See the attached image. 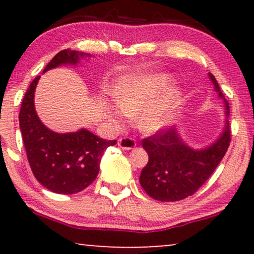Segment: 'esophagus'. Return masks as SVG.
<instances>
[{
	"label": "esophagus",
	"instance_id": "obj_1",
	"mask_svg": "<svg viewBox=\"0 0 254 254\" xmlns=\"http://www.w3.org/2000/svg\"><path fill=\"white\" fill-rule=\"evenodd\" d=\"M118 145H119L121 149H124V150H130V149L135 148L136 143H135L134 138L126 136V137L119 138V141H118Z\"/></svg>",
	"mask_w": 254,
	"mask_h": 254
}]
</instances>
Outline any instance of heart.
<instances>
[{
    "mask_svg": "<svg viewBox=\"0 0 254 254\" xmlns=\"http://www.w3.org/2000/svg\"><path fill=\"white\" fill-rule=\"evenodd\" d=\"M165 84L164 76H143L129 79L114 92V100L125 116L135 118L142 112L138 119L141 129L145 133H157L169 126L178 106L176 91L166 92L154 100ZM109 114L114 124H124L121 113L117 110L111 109Z\"/></svg>",
    "mask_w": 254,
    "mask_h": 254,
    "instance_id": "b5f03b06",
    "label": "heart"
}]
</instances>
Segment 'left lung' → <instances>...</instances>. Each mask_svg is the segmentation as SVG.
Listing matches in <instances>:
<instances>
[{
	"instance_id": "left-lung-1",
	"label": "left lung",
	"mask_w": 254,
	"mask_h": 254,
	"mask_svg": "<svg viewBox=\"0 0 254 254\" xmlns=\"http://www.w3.org/2000/svg\"><path fill=\"white\" fill-rule=\"evenodd\" d=\"M214 90L223 99L224 127L220 136L207 147L196 149L183 140L178 126L159 130L142 141L149 156L140 184L149 196L158 201H179L196 192L213 175L230 144L229 104L216 78L208 72Z\"/></svg>"
}]
</instances>
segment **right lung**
<instances>
[{"label": "right lung", "mask_w": 254, "mask_h": 254, "mask_svg": "<svg viewBox=\"0 0 254 254\" xmlns=\"http://www.w3.org/2000/svg\"><path fill=\"white\" fill-rule=\"evenodd\" d=\"M91 57L83 52L64 50L52 59L44 72L60 65L76 67L83 59ZM39 78L38 76L30 84L19 112V127L31 170L38 182L51 192L78 193L96 179L102 156L117 141L103 140L86 128L58 133L45 126L34 106Z\"/></svg>", "instance_id": "1"}]
</instances>
